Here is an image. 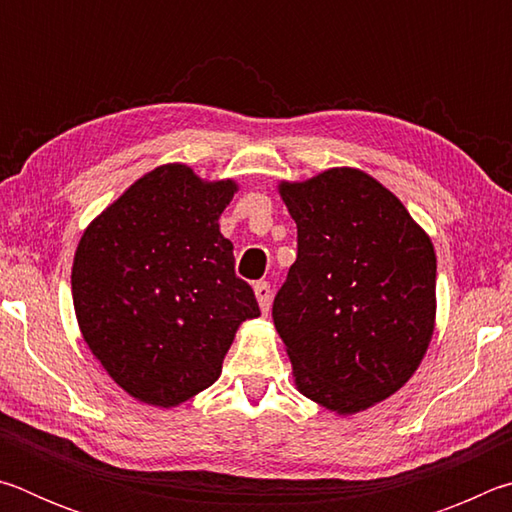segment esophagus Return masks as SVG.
Segmentation results:
<instances>
[{
    "instance_id": "1",
    "label": "esophagus",
    "mask_w": 512,
    "mask_h": 512,
    "mask_svg": "<svg viewBox=\"0 0 512 512\" xmlns=\"http://www.w3.org/2000/svg\"><path fill=\"white\" fill-rule=\"evenodd\" d=\"M255 296H257V302H259V309H262L264 314H268V311H271V302H273L271 284H268V282H257L255 284Z\"/></svg>"
}]
</instances>
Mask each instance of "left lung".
I'll use <instances>...</instances> for the list:
<instances>
[{
    "label": "left lung",
    "instance_id": "obj_1",
    "mask_svg": "<svg viewBox=\"0 0 512 512\" xmlns=\"http://www.w3.org/2000/svg\"><path fill=\"white\" fill-rule=\"evenodd\" d=\"M298 257L273 300L302 395L336 413L386 400L420 366L436 318V253L406 207L357 169L282 183Z\"/></svg>",
    "mask_w": 512,
    "mask_h": 512
}]
</instances>
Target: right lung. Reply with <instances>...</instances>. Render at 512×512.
<instances>
[{
  "label": "right lung",
  "instance_id": "add662e5",
  "mask_svg": "<svg viewBox=\"0 0 512 512\" xmlns=\"http://www.w3.org/2000/svg\"><path fill=\"white\" fill-rule=\"evenodd\" d=\"M235 189L164 164L97 216L76 248L72 296L83 339L146 404L176 406L212 386L239 323L259 316L219 232Z\"/></svg>",
  "mask_w": 512,
  "mask_h": 512
}]
</instances>
